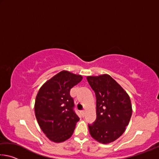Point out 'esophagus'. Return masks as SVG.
<instances>
[{
    "instance_id": "1",
    "label": "esophagus",
    "mask_w": 159,
    "mask_h": 159,
    "mask_svg": "<svg viewBox=\"0 0 159 159\" xmlns=\"http://www.w3.org/2000/svg\"><path fill=\"white\" fill-rule=\"evenodd\" d=\"M80 113H81V114H82L83 116H84L85 114V110H83V111H80Z\"/></svg>"
}]
</instances>
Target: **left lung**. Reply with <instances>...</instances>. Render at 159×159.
Listing matches in <instances>:
<instances>
[{"label": "left lung", "mask_w": 159, "mask_h": 159, "mask_svg": "<svg viewBox=\"0 0 159 159\" xmlns=\"http://www.w3.org/2000/svg\"><path fill=\"white\" fill-rule=\"evenodd\" d=\"M96 96L95 121L88 125L90 135L99 142L109 144L125 130L132 116L130 97L108 74L88 76Z\"/></svg>", "instance_id": "1"}]
</instances>
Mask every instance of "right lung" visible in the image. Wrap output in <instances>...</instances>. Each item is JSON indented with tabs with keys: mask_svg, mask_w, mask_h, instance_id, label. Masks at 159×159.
Listing matches in <instances>:
<instances>
[{
	"mask_svg": "<svg viewBox=\"0 0 159 159\" xmlns=\"http://www.w3.org/2000/svg\"><path fill=\"white\" fill-rule=\"evenodd\" d=\"M82 76L61 71L41 86L35 101V115L47 138L62 142L71 138L79 118L74 111L70 90L81 81Z\"/></svg>",
	"mask_w": 159,
	"mask_h": 159,
	"instance_id": "obj_1",
	"label": "right lung"
}]
</instances>
